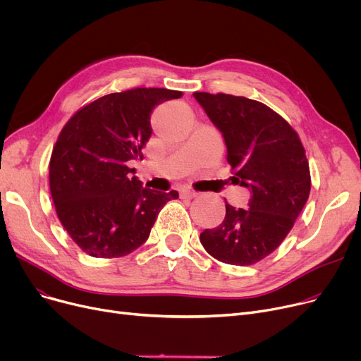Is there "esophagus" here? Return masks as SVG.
Masks as SVG:
<instances>
[{"mask_svg": "<svg viewBox=\"0 0 361 361\" xmlns=\"http://www.w3.org/2000/svg\"><path fill=\"white\" fill-rule=\"evenodd\" d=\"M196 196H197V193L193 192V190H181L180 192V199H184V200H190Z\"/></svg>", "mask_w": 361, "mask_h": 361, "instance_id": "obj_1", "label": "esophagus"}]
</instances>
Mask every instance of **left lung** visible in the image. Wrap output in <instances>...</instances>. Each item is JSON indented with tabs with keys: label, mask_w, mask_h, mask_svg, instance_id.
Here are the masks:
<instances>
[{
	"label": "left lung",
	"mask_w": 361,
	"mask_h": 361,
	"mask_svg": "<svg viewBox=\"0 0 361 361\" xmlns=\"http://www.w3.org/2000/svg\"><path fill=\"white\" fill-rule=\"evenodd\" d=\"M222 133L234 181L252 192L249 207L225 200V218L200 234L219 262L249 267L269 256L291 231L310 195V169L297 131L259 101L226 93L195 92Z\"/></svg>",
	"instance_id": "8db88e82"
}]
</instances>
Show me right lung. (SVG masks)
<instances>
[{"mask_svg":"<svg viewBox=\"0 0 361 361\" xmlns=\"http://www.w3.org/2000/svg\"><path fill=\"white\" fill-rule=\"evenodd\" d=\"M180 90L135 87L98 98L63 127L49 161V188L64 230L92 257H121L147 240L158 214L178 193L152 192L130 174L152 135L157 105Z\"/></svg>","mask_w":361,"mask_h":361,"instance_id":"obj_1","label":"right lung"}]
</instances>
